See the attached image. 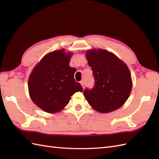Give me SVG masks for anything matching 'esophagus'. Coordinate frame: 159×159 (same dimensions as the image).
<instances>
[{
  "mask_svg": "<svg viewBox=\"0 0 159 159\" xmlns=\"http://www.w3.org/2000/svg\"><path fill=\"white\" fill-rule=\"evenodd\" d=\"M80 85H82L83 88H84V87H85V82H84L83 80H81V81H80Z\"/></svg>",
  "mask_w": 159,
  "mask_h": 159,
  "instance_id": "obj_1",
  "label": "esophagus"
}]
</instances>
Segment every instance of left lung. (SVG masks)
I'll use <instances>...</instances> for the list:
<instances>
[{
  "label": "left lung",
  "mask_w": 159,
  "mask_h": 159,
  "mask_svg": "<svg viewBox=\"0 0 159 159\" xmlns=\"http://www.w3.org/2000/svg\"><path fill=\"white\" fill-rule=\"evenodd\" d=\"M95 84L83 94L98 112L105 113L119 109L127 100L132 89L130 71L123 61L105 50H92L86 53Z\"/></svg>",
  "instance_id": "8db88e82"
}]
</instances>
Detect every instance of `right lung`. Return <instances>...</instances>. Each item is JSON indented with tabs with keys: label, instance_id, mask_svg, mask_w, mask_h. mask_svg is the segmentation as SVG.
I'll use <instances>...</instances> for the list:
<instances>
[{
	"label": "right lung",
	"instance_id": "add662e5",
	"mask_svg": "<svg viewBox=\"0 0 159 159\" xmlns=\"http://www.w3.org/2000/svg\"><path fill=\"white\" fill-rule=\"evenodd\" d=\"M71 55L63 49L48 54L29 76L31 98L47 113L59 112L68 104L71 96L83 92L82 86L74 78L76 69L69 66Z\"/></svg>",
	"mask_w": 159,
	"mask_h": 159
}]
</instances>
